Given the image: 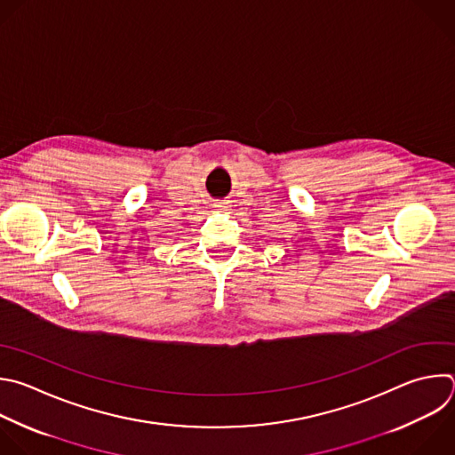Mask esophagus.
Masks as SVG:
<instances>
[{"label":"esophagus","instance_id":"esophagus-1","mask_svg":"<svg viewBox=\"0 0 455 455\" xmlns=\"http://www.w3.org/2000/svg\"><path fill=\"white\" fill-rule=\"evenodd\" d=\"M214 207H216V211H218V212H227V214H228V211H230V207H232V205H230V202H228V200H221V202H216V204H214Z\"/></svg>","mask_w":455,"mask_h":455}]
</instances>
